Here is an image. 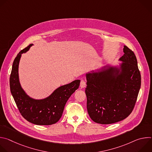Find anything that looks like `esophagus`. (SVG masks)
Instances as JSON below:
<instances>
[{"instance_id": "34e87169", "label": "esophagus", "mask_w": 152, "mask_h": 152, "mask_svg": "<svg viewBox=\"0 0 152 152\" xmlns=\"http://www.w3.org/2000/svg\"><path fill=\"white\" fill-rule=\"evenodd\" d=\"M86 86V82L83 79H81L80 82V88H85Z\"/></svg>"}]
</instances>
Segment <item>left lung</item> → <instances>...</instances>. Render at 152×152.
I'll use <instances>...</instances> for the list:
<instances>
[{
  "label": "left lung",
  "instance_id": "1",
  "mask_svg": "<svg viewBox=\"0 0 152 152\" xmlns=\"http://www.w3.org/2000/svg\"><path fill=\"white\" fill-rule=\"evenodd\" d=\"M123 61L122 72L115 78L112 67L86 75V108L96 123L108 124L127 118L135 107L141 78L134 52L126 46Z\"/></svg>",
  "mask_w": 152,
  "mask_h": 152
}]
</instances>
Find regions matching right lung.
<instances>
[{
    "label": "right lung",
    "instance_id": "1",
    "mask_svg": "<svg viewBox=\"0 0 152 152\" xmlns=\"http://www.w3.org/2000/svg\"><path fill=\"white\" fill-rule=\"evenodd\" d=\"M32 45L21 50L15 57L10 78L11 93L20 113L27 121L37 125H51L61 117L69 97L79 88L80 80L60 86L49 97L40 100L30 98L21 88L18 68L21 55L29 50Z\"/></svg>",
    "mask_w": 152,
    "mask_h": 152
}]
</instances>
